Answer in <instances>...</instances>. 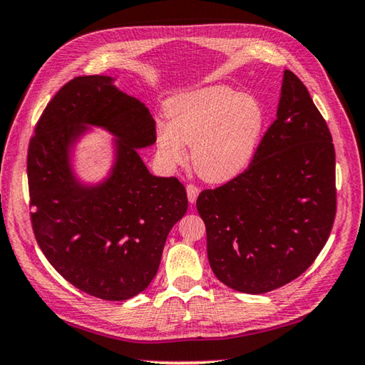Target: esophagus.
<instances>
[{"label":"esophagus","mask_w":365,"mask_h":365,"mask_svg":"<svg viewBox=\"0 0 365 365\" xmlns=\"http://www.w3.org/2000/svg\"><path fill=\"white\" fill-rule=\"evenodd\" d=\"M187 195H188V201L193 205V202H196V200H197V195H200V188H197L196 185L190 183L187 187Z\"/></svg>","instance_id":"1"}]
</instances>
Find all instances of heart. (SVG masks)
<instances>
[{"label": "heart", "mask_w": 365, "mask_h": 365, "mask_svg": "<svg viewBox=\"0 0 365 365\" xmlns=\"http://www.w3.org/2000/svg\"><path fill=\"white\" fill-rule=\"evenodd\" d=\"M169 123L159 125L156 148L168 164H180L185 145L202 180L220 183L248 168L261 141L265 110L256 98L227 85H207L172 98Z\"/></svg>", "instance_id": "obj_1"}]
</instances>
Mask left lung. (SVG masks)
Instances as JSON below:
<instances>
[{"mask_svg": "<svg viewBox=\"0 0 365 365\" xmlns=\"http://www.w3.org/2000/svg\"><path fill=\"white\" fill-rule=\"evenodd\" d=\"M207 259L232 289L262 294L307 270L336 214L335 148L304 83L285 71L277 119L248 169L196 201Z\"/></svg>", "mask_w": 365, "mask_h": 365, "instance_id": "8db88e82", "label": "left lung"}]
</instances>
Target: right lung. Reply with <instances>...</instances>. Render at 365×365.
<instances>
[{
  "mask_svg": "<svg viewBox=\"0 0 365 365\" xmlns=\"http://www.w3.org/2000/svg\"><path fill=\"white\" fill-rule=\"evenodd\" d=\"M90 126L113 133L115 164L100 184L78 180L71 153ZM156 141L143 103L108 76L76 77L43 110L30 140V219L49 264L73 287L125 301L158 274L170 228L188 209L175 177H156L138 150Z\"/></svg>",
  "mask_w": 365,
  "mask_h": 365,
  "instance_id": "obj_1",
  "label": "right lung"
}]
</instances>
